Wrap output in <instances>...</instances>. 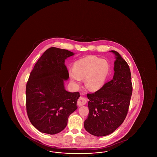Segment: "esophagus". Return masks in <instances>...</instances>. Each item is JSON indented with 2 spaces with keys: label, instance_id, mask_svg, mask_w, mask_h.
Wrapping results in <instances>:
<instances>
[{
  "label": "esophagus",
  "instance_id": "1",
  "mask_svg": "<svg viewBox=\"0 0 157 157\" xmlns=\"http://www.w3.org/2000/svg\"><path fill=\"white\" fill-rule=\"evenodd\" d=\"M87 102V99L85 98L80 97L78 100V102H77V104L78 105L81 106H83V105H85L86 104V103Z\"/></svg>",
  "mask_w": 157,
  "mask_h": 157
}]
</instances>
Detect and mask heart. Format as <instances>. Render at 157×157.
I'll return each mask as SVG.
<instances>
[{"label":"heart","instance_id":"obj_1","mask_svg":"<svg viewBox=\"0 0 157 157\" xmlns=\"http://www.w3.org/2000/svg\"><path fill=\"white\" fill-rule=\"evenodd\" d=\"M74 70L70 69L71 79L75 83H79L85 78V84L88 90H97L104 85L109 71V64L106 60L95 56H88L76 61Z\"/></svg>","mask_w":157,"mask_h":157}]
</instances>
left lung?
Wrapping results in <instances>:
<instances>
[{"label":"left lung","mask_w":157,"mask_h":157,"mask_svg":"<svg viewBox=\"0 0 157 157\" xmlns=\"http://www.w3.org/2000/svg\"><path fill=\"white\" fill-rule=\"evenodd\" d=\"M114 75L99 90L88 94L89 114L84 128L90 134L104 136L111 134L127 117L132 93L131 71L127 62L115 51Z\"/></svg>","instance_id":"8db88e82"}]
</instances>
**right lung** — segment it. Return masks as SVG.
I'll list each match as a JSON object with an SVG mask.
<instances>
[{"label":"right lung","instance_id":"right-lung-1","mask_svg":"<svg viewBox=\"0 0 157 157\" xmlns=\"http://www.w3.org/2000/svg\"><path fill=\"white\" fill-rule=\"evenodd\" d=\"M74 53L52 47L47 49L30 72L26 88V105L31 124L40 132L58 134L67 125L69 116L78 108V92L65 89L69 78L65 59Z\"/></svg>","mask_w":157,"mask_h":157}]
</instances>
